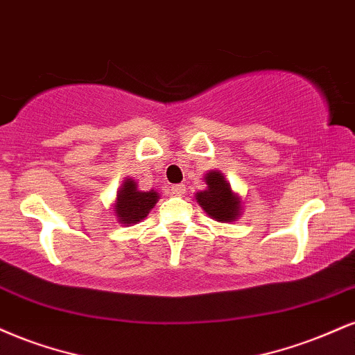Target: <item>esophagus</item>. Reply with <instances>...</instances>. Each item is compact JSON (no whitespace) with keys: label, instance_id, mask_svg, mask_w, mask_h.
Segmentation results:
<instances>
[{"label":"esophagus","instance_id":"obj_1","mask_svg":"<svg viewBox=\"0 0 355 355\" xmlns=\"http://www.w3.org/2000/svg\"><path fill=\"white\" fill-rule=\"evenodd\" d=\"M171 191H173L174 196H182L186 191V186L184 184H174L173 187H171Z\"/></svg>","mask_w":355,"mask_h":355}]
</instances>
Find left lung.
Returning <instances> with one entry per match:
<instances>
[{
	"mask_svg": "<svg viewBox=\"0 0 355 355\" xmlns=\"http://www.w3.org/2000/svg\"><path fill=\"white\" fill-rule=\"evenodd\" d=\"M207 189L196 194V201L209 218L220 223H232L241 214V198L232 193L231 184L220 171H209L204 176Z\"/></svg>",
	"mask_w": 355,
	"mask_h": 355,
	"instance_id": "8db88e82",
	"label": "left lung"
}]
</instances>
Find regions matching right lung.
Returning a JSON list of instances; mask_svg holds the SVG:
<instances>
[{
  "label": "right lung",
  "instance_id": "right-lung-1",
  "mask_svg": "<svg viewBox=\"0 0 355 355\" xmlns=\"http://www.w3.org/2000/svg\"><path fill=\"white\" fill-rule=\"evenodd\" d=\"M157 199H159V194L156 191H139L132 179H126L119 187L118 198H116V218L126 226L141 223L153 209Z\"/></svg>",
  "mask_w": 355,
  "mask_h": 355
}]
</instances>
